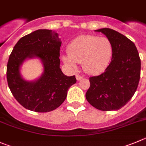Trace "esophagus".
Returning <instances> with one entry per match:
<instances>
[{
	"label": "esophagus",
	"instance_id": "1",
	"mask_svg": "<svg viewBox=\"0 0 146 146\" xmlns=\"http://www.w3.org/2000/svg\"><path fill=\"white\" fill-rule=\"evenodd\" d=\"M76 79H77V80H81L82 79V76H80V75H78V74H77V75H76Z\"/></svg>",
	"mask_w": 146,
	"mask_h": 146
}]
</instances>
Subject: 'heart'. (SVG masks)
<instances>
[{
  "instance_id": "1",
  "label": "heart",
  "mask_w": 146,
  "mask_h": 146,
  "mask_svg": "<svg viewBox=\"0 0 146 146\" xmlns=\"http://www.w3.org/2000/svg\"><path fill=\"white\" fill-rule=\"evenodd\" d=\"M113 45L109 38L96 35H81L71 42L67 55L63 61L72 66L82 63V69L89 74L104 72L113 56Z\"/></svg>"
}]
</instances>
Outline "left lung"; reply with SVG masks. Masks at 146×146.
Here are the masks:
<instances>
[{"label":"left lung","mask_w":146,"mask_h":146,"mask_svg":"<svg viewBox=\"0 0 146 146\" xmlns=\"http://www.w3.org/2000/svg\"><path fill=\"white\" fill-rule=\"evenodd\" d=\"M104 33L113 45L111 61L105 72L89 78L85 97L101 111L118 110L134 96L140 77L141 61L137 48L125 35L109 28L96 30Z\"/></svg>","instance_id":"8db88e82"}]
</instances>
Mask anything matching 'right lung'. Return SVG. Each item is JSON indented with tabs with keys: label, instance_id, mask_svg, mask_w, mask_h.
Here are the masks:
<instances>
[{
	"label": "right lung",
	"instance_id": "right-lung-1",
	"mask_svg": "<svg viewBox=\"0 0 146 146\" xmlns=\"http://www.w3.org/2000/svg\"><path fill=\"white\" fill-rule=\"evenodd\" d=\"M61 42L56 32L38 29L17 42L9 56L6 69L8 85L15 99L25 109L49 112L62 104L67 90L76 83L75 76L64 75L60 69ZM41 59L44 72L35 82H27L19 74L20 65L27 58Z\"/></svg>",
	"mask_w": 146,
	"mask_h": 146
}]
</instances>
